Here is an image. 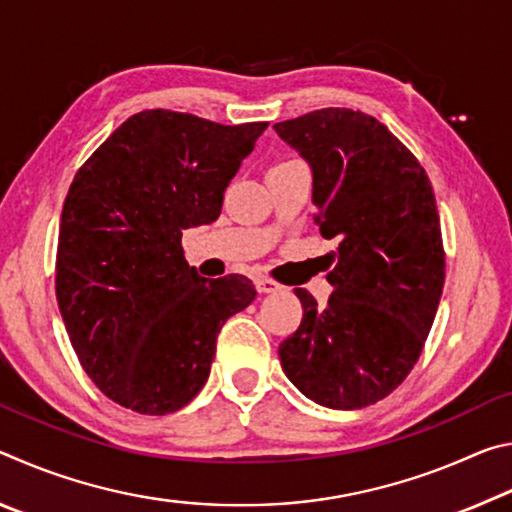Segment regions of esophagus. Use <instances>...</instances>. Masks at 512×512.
I'll use <instances>...</instances> for the list:
<instances>
[{"instance_id": "obj_1", "label": "esophagus", "mask_w": 512, "mask_h": 512, "mask_svg": "<svg viewBox=\"0 0 512 512\" xmlns=\"http://www.w3.org/2000/svg\"><path fill=\"white\" fill-rule=\"evenodd\" d=\"M257 291L259 293H277V291H282V287L277 282H273V280H268V277H257Z\"/></svg>"}]
</instances>
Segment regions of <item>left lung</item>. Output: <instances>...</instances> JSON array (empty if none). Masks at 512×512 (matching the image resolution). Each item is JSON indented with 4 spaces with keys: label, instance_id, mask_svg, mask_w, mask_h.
Returning a JSON list of instances; mask_svg holds the SVG:
<instances>
[{
    "label": "left lung",
    "instance_id": "1",
    "mask_svg": "<svg viewBox=\"0 0 512 512\" xmlns=\"http://www.w3.org/2000/svg\"><path fill=\"white\" fill-rule=\"evenodd\" d=\"M273 131L309 164L320 235L339 239L327 305L296 289L302 323L280 345L282 370L311 402L363 409L402 384L436 318V198L413 153L366 112L323 108Z\"/></svg>",
    "mask_w": 512,
    "mask_h": 512
}]
</instances>
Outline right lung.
I'll use <instances>...</instances> for the list:
<instances>
[{"instance_id":"obj_1","label":"right lung","mask_w":512,"mask_h":512,"mask_svg":"<svg viewBox=\"0 0 512 512\" xmlns=\"http://www.w3.org/2000/svg\"><path fill=\"white\" fill-rule=\"evenodd\" d=\"M264 131V121L144 110L74 176L56 298L76 357L112 402L144 415L183 409L210 377L223 323L255 300L244 275H198L180 241L219 219L225 187Z\"/></svg>"}]
</instances>
